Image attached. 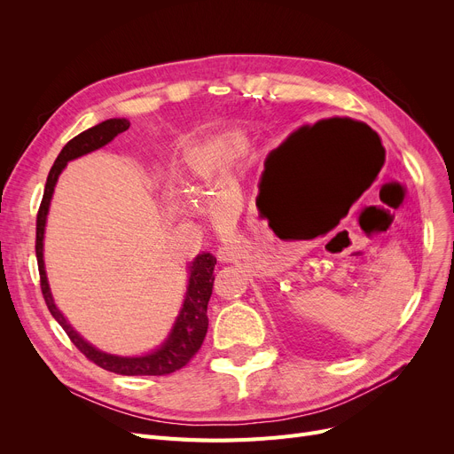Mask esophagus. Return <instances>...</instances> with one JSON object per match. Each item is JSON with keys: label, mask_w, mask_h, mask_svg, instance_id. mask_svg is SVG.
<instances>
[{"label": "esophagus", "mask_w": 454, "mask_h": 454, "mask_svg": "<svg viewBox=\"0 0 454 454\" xmlns=\"http://www.w3.org/2000/svg\"><path fill=\"white\" fill-rule=\"evenodd\" d=\"M217 257H219V261H223V263H231V261L241 259V250L237 248L235 245L226 243V245L219 247V250H217Z\"/></svg>", "instance_id": "esophagus-1"}]
</instances>
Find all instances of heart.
I'll return each mask as SVG.
<instances>
[{"label":"heart","mask_w":454,"mask_h":454,"mask_svg":"<svg viewBox=\"0 0 454 454\" xmlns=\"http://www.w3.org/2000/svg\"><path fill=\"white\" fill-rule=\"evenodd\" d=\"M247 151L248 139L241 130H221L195 141L185 153V163L191 175L204 180L226 171Z\"/></svg>","instance_id":"obj_1"}]
</instances>
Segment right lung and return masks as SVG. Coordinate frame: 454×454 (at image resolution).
<instances>
[{
  "label": "right lung",
  "mask_w": 454,
  "mask_h": 454,
  "mask_svg": "<svg viewBox=\"0 0 454 454\" xmlns=\"http://www.w3.org/2000/svg\"><path fill=\"white\" fill-rule=\"evenodd\" d=\"M129 127H130V121L125 117L106 119V121L81 132L74 139H69L64 145V149L60 151V154L57 156L50 171V176H47L43 199L36 217V259H38V270H40V287H42V294L47 303V309H50L53 318L67 333L69 340L74 342L91 363L119 375H167L184 368L191 359H193V355L200 349L204 342V337L207 333V301L213 291V279H215L213 269L217 265V259H215L209 252H202L191 261L187 267L189 269L187 291L184 296V303L180 307V313L171 327V333L167 335V339L160 348L139 356L112 355L98 349L88 340H84L79 333L71 327V324L66 320V317L55 305V300L50 289V281H47V274H45V263H43V233H45L47 213H50V204L55 193V185L60 173L64 171V167L71 160L81 158L88 153H93L108 145L117 134L129 130Z\"/></svg>",
  "instance_id": "right-lung-1"
}]
</instances>
